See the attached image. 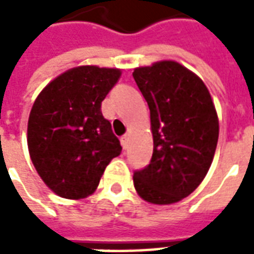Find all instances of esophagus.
I'll use <instances>...</instances> for the list:
<instances>
[{"instance_id": "esophagus-1", "label": "esophagus", "mask_w": 254, "mask_h": 254, "mask_svg": "<svg viewBox=\"0 0 254 254\" xmlns=\"http://www.w3.org/2000/svg\"><path fill=\"white\" fill-rule=\"evenodd\" d=\"M127 141H129V134H124L121 137V143L124 148H127Z\"/></svg>"}]
</instances>
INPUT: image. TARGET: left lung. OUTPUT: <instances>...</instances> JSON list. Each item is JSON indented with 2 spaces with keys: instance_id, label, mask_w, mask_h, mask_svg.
I'll use <instances>...</instances> for the list:
<instances>
[{
  "instance_id": "obj_1",
  "label": "left lung",
  "mask_w": 254,
  "mask_h": 254,
  "mask_svg": "<svg viewBox=\"0 0 254 254\" xmlns=\"http://www.w3.org/2000/svg\"><path fill=\"white\" fill-rule=\"evenodd\" d=\"M133 78L148 103L154 137L149 165L133 173L134 188L145 201L173 204L201 184L212 163L216 110L201 78L178 63L137 67Z\"/></svg>"
}]
</instances>
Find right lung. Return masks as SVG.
Masks as SVG:
<instances>
[{"instance_id":"obj_1","label":"right lung","mask_w":254,"mask_h":254,"mask_svg":"<svg viewBox=\"0 0 254 254\" xmlns=\"http://www.w3.org/2000/svg\"><path fill=\"white\" fill-rule=\"evenodd\" d=\"M120 69L78 66L42 91L28 118L27 143L38 174L58 196L84 198L98 188L121 143L102 114Z\"/></svg>"}]
</instances>
